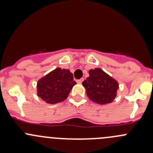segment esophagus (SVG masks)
I'll list each match as a JSON object with an SVG mask.
<instances>
[{
	"label": "esophagus",
	"mask_w": 153,
	"mask_h": 153,
	"mask_svg": "<svg viewBox=\"0 0 153 153\" xmlns=\"http://www.w3.org/2000/svg\"><path fill=\"white\" fill-rule=\"evenodd\" d=\"M84 78H81L80 80H78V81H77V83H78V84H81V83L84 81Z\"/></svg>",
	"instance_id": "obj_1"
}]
</instances>
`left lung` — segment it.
I'll use <instances>...</instances> for the list:
<instances>
[{
    "mask_svg": "<svg viewBox=\"0 0 153 153\" xmlns=\"http://www.w3.org/2000/svg\"><path fill=\"white\" fill-rule=\"evenodd\" d=\"M89 75L82 83L88 98L101 105L112 103L119 89L118 81L100 68L89 69Z\"/></svg>",
    "mask_w": 153,
    "mask_h": 153,
    "instance_id": "8db88e82",
    "label": "left lung"
}]
</instances>
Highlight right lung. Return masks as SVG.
I'll return each mask as SVG.
<instances>
[{
  "label": "right lung",
  "instance_id": "1",
  "mask_svg": "<svg viewBox=\"0 0 153 153\" xmlns=\"http://www.w3.org/2000/svg\"><path fill=\"white\" fill-rule=\"evenodd\" d=\"M75 84L69 69L58 67L38 80L37 95L47 104H58L67 99Z\"/></svg>",
  "mask_w": 153,
  "mask_h": 153
}]
</instances>
